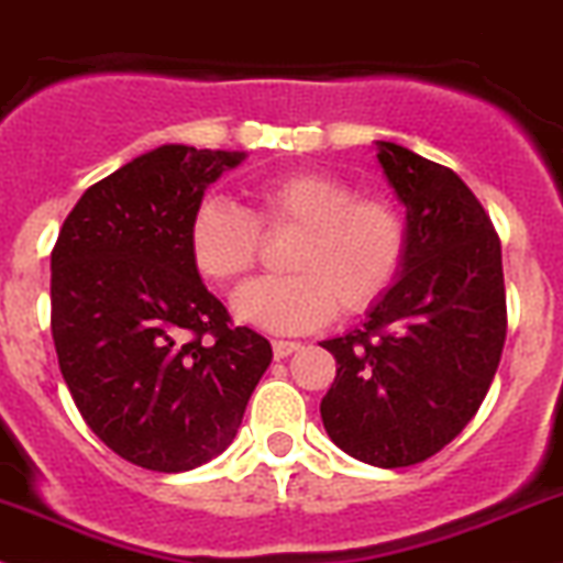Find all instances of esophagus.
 <instances>
[{"instance_id": "esophagus-1", "label": "esophagus", "mask_w": 563, "mask_h": 563, "mask_svg": "<svg viewBox=\"0 0 563 563\" xmlns=\"http://www.w3.org/2000/svg\"><path fill=\"white\" fill-rule=\"evenodd\" d=\"M299 341H283V339H277V341H272V353H275V358L280 361V358H288V355H294V353H299Z\"/></svg>"}]
</instances>
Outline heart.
Masks as SVG:
<instances>
[{
    "label": "heart",
    "instance_id": "b5f03b06",
    "mask_svg": "<svg viewBox=\"0 0 563 563\" xmlns=\"http://www.w3.org/2000/svg\"><path fill=\"white\" fill-rule=\"evenodd\" d=\"M266 239L291 235L286 277L235 294V317L272 333H306L361 317L391 291L408 255V219L383 194H355L328 172L294 169L257 183L250 205L205 199L188 219V261L202 280L235 286L255 272Z\"/></svg>",
    "mask_w": 563,
    "mask_h": 563
}]
</instances>
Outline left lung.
Instances as JSON below:
<instances>
[{"mask_svg":"<svg viewBox=\"0 0 563 563\" xmlns=\"http://www.w3.org/2000/svg\"><path fill=\"white\" fill-rule=\"evenodd\" d=\"M377 161L406 205L408 255L369 322L322 341L335 358L322 422L344 453L397 470L448 448L475 417L508 311L500 235L466 183L391 141Z\"/></svg>","mask_w":563,"mask_h":563,"instance_id":"obj_1","label":"left lung"}]
</instances>
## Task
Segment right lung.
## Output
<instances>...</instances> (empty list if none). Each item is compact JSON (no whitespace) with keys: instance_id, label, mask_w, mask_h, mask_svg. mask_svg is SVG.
<instances>
[{"instance_id":"add662e5","label":"right lung","mask_w":563,"mask_h":563,"mask_svg":"<svg viewBox=\"0 0 563 563\" xmlns=\"http://www.w3.org/2000/svg\"><path fill=\"white\" fill-rule=\"evenodd\" d=\"M244 152L169 144L93 183L52 250V339L88 428L124 461L186 472L235 439L272 344L235 328L188 261V219Z\"/></svg>"}]
</instances>
